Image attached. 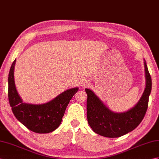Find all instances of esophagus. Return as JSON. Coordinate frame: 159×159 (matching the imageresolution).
I'll return each instance as SVG.
<instances>
[{
  "label": "esophagus",
  "instance_id": "obj_1",
  "mask_svg": "<svg viewBox=\"0 0 159 159\" xmlns=\"http://www.w3.org/2000/svg\"><path fill=\"white\" fill-rule=\"evenodd\" d=\"M87 84H89V82L87 80H84L83 82L82 83V85L83 87H85V86H87Z\"/></svg>",
  "mask_w": 159,
  "mask_h": 159
}]
</instances>
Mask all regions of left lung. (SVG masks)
I'll list each match as a JSON object with an SVG mask.
<instances>
[{
    "instance_id": "1",
    "label": "left lung",
    "mask_w": 159,
    "mask_h": 159,
    "mask_svg": "<svg viewBox=\"0 0 159 159\" xmlns=\"http://www.w3.org/2000/svg\"><path fill=\"white\" fill-rule=\"evenodd\" d=\"M146 86L139 101L129 110L117 113L110 110L95 93L85 89L87 94V114L88 124L99 135L117 138L128 134L140 124L148 108V99L152 89V80L144 59Z\"/></svg>"
}]
</instances>
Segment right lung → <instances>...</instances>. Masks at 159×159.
<instances>
[{
	"instance_id": "obj_1",
	"label": "right lung",
	"mask_w": 159,
	"mask_h": 159,
	"mask_svg": "<svg viewBox=\"0 0 159 159\" xmlns=\"http://www.w3.org/2000/svg\"><path fill=\"white\" fill-rule=\"evenodd\" d=\"M16 59L10 68L9 101L13 114L22 124L31 131L39 134H48L54 131L62 122L65 111L79 87L64 91L54 99L42 104L23 103L15 87L14 70Z\"/></svg>"
}]
</instances>
